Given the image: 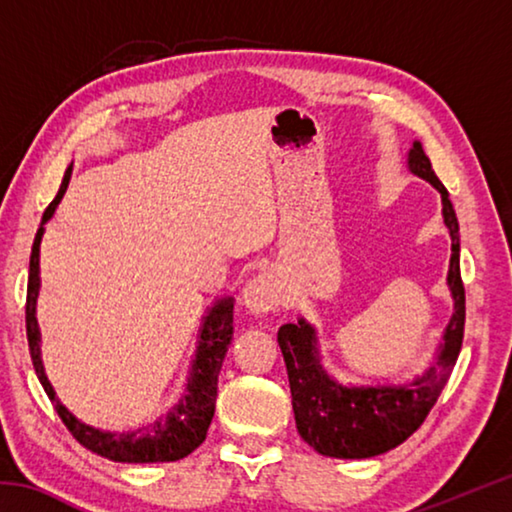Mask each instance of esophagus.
I'll list each match as a JSON object with an SVG mask.
<instances>
[{
    "label": "esophagus",
    "mask_w": 512,
    "mask_h": 512,
    "mask_svg": "<svg viewBox=\"0 0 512 512\" xmlns=\"http://www.w3.org/2000/svg\"><path fill=\"white\" fill-rule=\"evenodd\" d=\"M282 302V287L271 273L255 275L244 287V305L250 314H266Z\"/></svg>",
    "instance_id": "1"
}]
</instances>
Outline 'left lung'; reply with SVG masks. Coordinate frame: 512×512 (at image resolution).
Segmentation results:
<instances>
[{"mask_svg":"<svg viewBox=\"0 0 512 512\" xmlns=\"http://www.w3.org/2000/svg\"><path fill=\"white\" fill-rule=\"evenodd\" d=\"M406 167L436 189L443 203V221L452 237L447 287L454 311L438 343L436 363L404 384L354 386L336 381L323 366L316 327L305 316L277 332L291 386L293 415L300 438L318 454L332 458H370L402 445L420 427L443 393L463 343L465 289L461 282V237L458 219L445 185L431 169L422 144L413 140Z\"/></svg>","mask_w":512,"mask_h":512,"instance_id":"left-lung-1","label":"left lung"}]
</instances>
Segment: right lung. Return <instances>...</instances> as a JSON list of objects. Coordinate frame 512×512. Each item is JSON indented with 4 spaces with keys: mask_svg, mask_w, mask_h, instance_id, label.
Here are the masks:
<instances>
[{
    "mask_svg": "<svg viewBox=\"0 0 512 512\" xmlns=\"http://www.w3.org/2000/svg\"><path fill=\"white\" fill-rule=\"evenodd\" d=\"M69 178H72V164H69L63 185H60L58 194L51 205L42 214L40 228L36 232L31 248V262H29V287H27V336H29V350L33 359V368L40 379L42 388L54 402L60 420L65 427L72 431V436L79 440L83 447L90 452L99 454L108 461L115 463H169L180 461L187 454L203 443L210 429V422L214 418L216 406V384H219V372L223 366L225 352L232 341V311H235V298L225 296L212 302L203 316V325L198 329L196 352L192 359V368H189V377L185 384V391L180 400L171 406L167 415H162L151 424L140 429L128 431H108L97 429L92 424H85L83 420L67 409V406L58 400L54 386L45 372V363H42V334L38 327L36 305L40 296V244L42 235H45V225L54 216L60 198L65 196Z\"/></svg>",
    "mask_w": 512,
    "mask_h": 512,
    "instance_id": "1",
    "label": "right lung"
}]
</instances>
